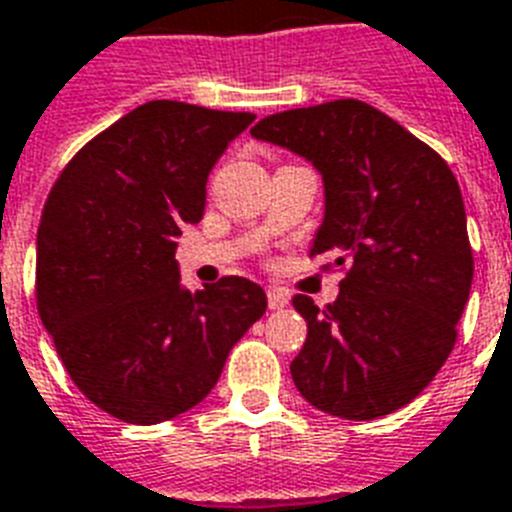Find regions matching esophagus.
Here are the masks:
<instances>
[{"label":"esophagus","instance_id":"34e87169","mask_svg":"<svg viewBox=\"0 0 512 512\" xmlns=\"http://www.w3.org/2000/svg\"><path fill=\"white\" fill-rule=\"evenodd\" d=\"M289 305V297H286L281 289H268V307L270 310H284Z\"/></svg>","mask_w":512,"mask_h":512}]
</instances>
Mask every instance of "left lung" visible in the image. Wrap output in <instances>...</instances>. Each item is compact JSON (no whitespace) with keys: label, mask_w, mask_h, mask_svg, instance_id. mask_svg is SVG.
<instances>
[{"label":"left lung","mask_w":512,"mask_h":512,"mask_svg":"<svg viewBox=\"0 0 512 512\" xmlns=\"http://www.w3.org/2000/svg\"><path fill=\"white\" fill-rule=\"evenodd\" d=\"M249 134L305 157L323 178V220L310 255L347 276L321 307L294 297L307 339L292 378L310 405L373 421L431 384L471 294L465 205L450 165L357 99L268 115Z\"/></svg>","instance_id":"8db88e82"}]
</instances>
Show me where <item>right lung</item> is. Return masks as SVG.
I'll list each match as a JSON object with an SVG mask.
<instances>
[{
  "label": "right lung",
  "mask_w": 512,
  "mask_h": 512,
  "mask_svg": "<svg viewBox=\"0 0 512 512\" xmlns=\"http://www.w3.org/2000/svg\"><path fill=\"white\" fill-rule=\"evenodd\" d=\"M252 112L155 99L91 139L49 191L36 236L39 315L70 378L105 413L152 426L218 384L268 307L249 278L191 292L176 239Z\"/></svg>",
  "instance_id": "right-lung-1"
}]
</instances>
